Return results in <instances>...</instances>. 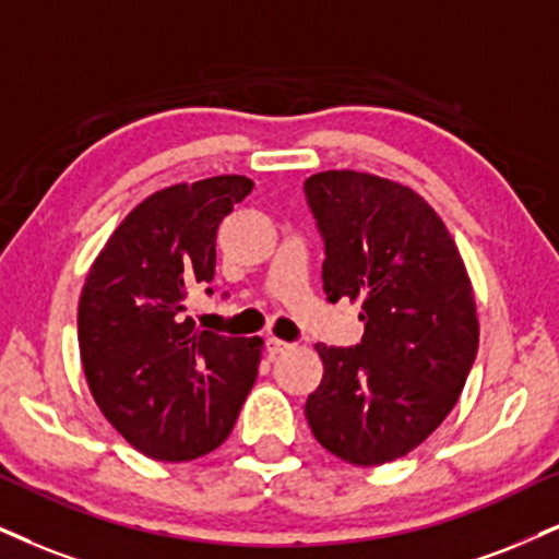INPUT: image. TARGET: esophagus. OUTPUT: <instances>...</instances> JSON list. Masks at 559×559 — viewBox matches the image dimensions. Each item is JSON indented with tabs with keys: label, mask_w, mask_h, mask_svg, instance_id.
Returning a JSON list of instances; mask_svg holds the SVG:
<instances>
[{
	"label": "esophagus",
	"mask_w": 559,
	"mask_h": 559,
	"mask_svg": "<svg viewBox=\"0 0 559 559\" xmlns=\"http://www.w3.org/2000/svg\"><path fill=\"white\" fill-rule=\"evenodd\" d=\"M290 347H293V344L280 340V336H266V353L269 355H282V353H287Z\"/></svg>",
	"instance_id": "34e87169"
}]
</instances>
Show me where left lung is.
<instances>
[{"instance_id": "1", "label": "left lung", "mask_w": 559, "mask_h": 559, "mask_svg": "<svg viewBox=\"0 0 559 559\" xmlns=\"http://www.w3.org/2000/svg\"><path fill=\"white\" fill-rule=\"evenodd\" d=\"M323 238L326 298L360 300L355 347L316 344L321 385L306 417L357 466L406 456L459 402L479 344L477 306L443 219L406 186L355 170L302 183Z\"/></svg>"}]
</instances>
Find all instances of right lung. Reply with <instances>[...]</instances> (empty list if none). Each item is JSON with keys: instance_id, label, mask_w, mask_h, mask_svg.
<instances>
[{"instance_id": "add662e5", "label": "right lung", "mask_w": 559, "mask_h": 559, "mask_svg": "<svg viewBox=\"0 0 559 559\" xmlns=\"http://www.w3.org/2000/svg\"><path fill=\"white\" fill-rule=\"evenodd\" d=\"M246 176L176 183L134 206L90 269L78 336L95 404L136 451L191 461L230 436L259 373V336L197 329L186 298L212 295L217 227Z\"/></svg>"}]
</instances>
